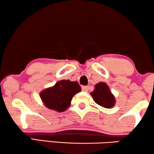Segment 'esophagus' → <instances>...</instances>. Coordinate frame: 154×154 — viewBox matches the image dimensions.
Segmentation results:
<instances>
[{
	"label": "esophagus",
	"instance_id": "esophagus-1",
	"mask_svg": "<svg viewBox=\"0 0 154 154\" xmlns=\"http://www.w3.org/2000/svg\"><path fill=\"white\" fill-rule=\"evenodd\" d=\"M82 90L83 92H87L88 91V86H82Z\"/></svg>",
	"mask_w": 154,
	"mask_h": 154
}]
</instances>
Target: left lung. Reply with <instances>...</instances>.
<instances>
[{"label":"left lung","mask_w":154,"mask_h":154,"mask_svg":"<svg viewBox=\"0 0 154 154\" xmlns=\"http://www.w3.org/2000/svg\"><path fill=\"white\" fill-rule=\"evenodd\" d=\"M90 94L95 103L103 108H111L115 106V98L106 82H100L97 83Z\"/></svg>","instance_id":"obj_1"}]
</instances>
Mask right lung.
<instances>
[{
  "label": "right lung",
  "instance_id": "add662e5",
  "mask_svg": "<svg viewBox=\"0 0 154 154\" xmlns=\"http://www.w3.org/2000/svg\"><path fill=\"white\" fill-rule=\"evenodd\" d=\"M81 91V88L78 82L62 80L54 86L42 91L40 98L46 108L63 112L70 106L73 96Z\"/></svg>",
  "mask_w": 154,
  "mask_h": 154
}]
</instances>
